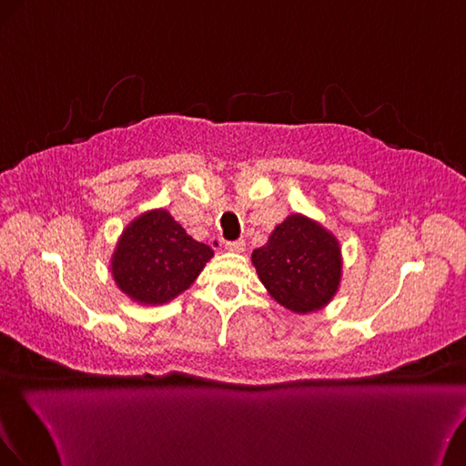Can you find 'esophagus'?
<instances>
[{"instance_id":"34e87169","label":"esophagus","mask_w":466,"mask_h":466,"mask_svg":"<svg viewBox=\"0 0 466 466\" xmlns=\"http://www.w3.org/2000/svg\"><path fill=\"white\" fill-rule=\"evenodd\" d=\"M226 249L234 251V254H240V251L246 249V242L244 240H234V242H226Z\"/></svg>"}]
</instances>
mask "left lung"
Returning <instances> with one entry per match:
<instances>
[{
	"label": "left lung",
	"instance_id": "left-lung-1",
	"mask_svg": "<svg viewBox=\"0 0 466 466\" xmlns=\"http://www.w3.org/2000/svg\"><path fill=\"white\" fill-rule=\"evenodd\" d=\"M251 263L269 295L297 314L320 310L336 297L343 265L336 236L304 215L275 226Z\"/></svg>",
	"mask_w": 466,
	"mask_h": 466
}]
</instances>
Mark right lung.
I'll return each instance as SVG.
<instances>
[{"label": "right lung", "instance_id": "add662e5", "mask_svg": "<svg viewBox=\"0 0 466 466\" xmlns=\"http://www.w3.org/2000/svg\"><path fill=\"white\" fill-rule=\"evenodd\" d=\"M212 256V248L193 240L167 210L154 208L123 230L111 273L135 302L166 304L193 285Z\"/></svg>", "mask_w": 466, "mask_h": 466}]
</instances>
